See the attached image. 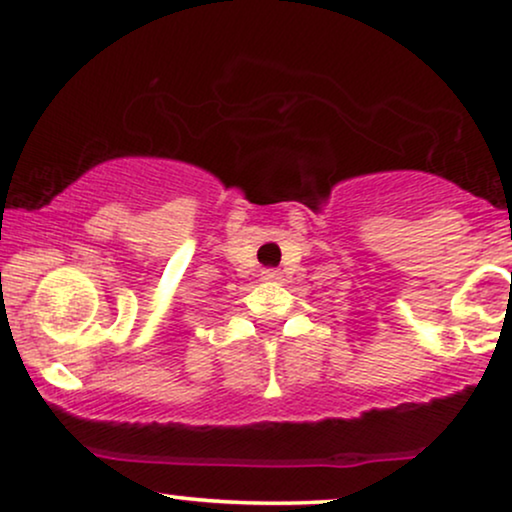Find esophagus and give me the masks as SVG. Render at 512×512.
Wrapping results in <instances>:
<instances>
[{
	"label": "esophagus",
	"mask_w": 512,
	"mask_h": 512,
	"mask_svg": "<svg viewBox=\"0 0 512 512\" xmlns=\"http://www.w3.org/2000/svg\"><path fill=\"white\" fill-rule=\"evenodd\" d=\"M262 281H279L281 279V272L279 269H262Z\"/></svg>",
	"instance_id": "esophagus-1"
}]
</instances>
